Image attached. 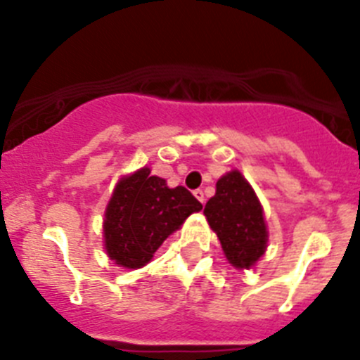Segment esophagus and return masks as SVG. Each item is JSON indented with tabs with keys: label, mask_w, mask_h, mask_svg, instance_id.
Here are the masks:
<instances>
[{
	"label": "esophagus",
	"mask_w": 360,
	"mask_h": 360,
	"mask_svg": "<svg viewBox=\"0 0 360 360\" xmlns=\"http://www.w3.org/2000/svg\"><path fill=\"white\" fill-rule=\"evenodd\" d=\"M195 196H196V200H198V202H205V196H203V191L202 189H196L195 191Z\"/></svg>",
	"instance_id": "34e87169"
}]
</instances>
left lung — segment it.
Masks as SVG:
<instances>
[{
  "mask_svg": "<svg viewBox=\"0 0 360 360\" xmlns=\"http://www.w3.org/2000/svg\"><path fill=\"white\" fill-rule=\"evenodd\" d=\"M203 214L236 269H249L263 256L269 238L263 209L241 173L231 171L219 178Z\"/></svg>",
  "mask_w": 360,
  "mask_h": 360,
  "instance_id": "8db88e82",
  "label": "left lung"
}]
</instances>
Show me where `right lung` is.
Returning <instances> with one entry per match:
<instances>
[{"label":"right lung","instance_id":"right-lung-1","mask_svg":"<svg viewBox=\"0 0 360 360\" xmlns=\"http://www.w3.org/2000/svg\"><path fill=\"white\" fill-rule=\"evenodd\" d=\"M148 167L122 178L106 209L104 241L108 256L120 266L141 269L184 219L202 209L186 187L169 189Z\"/></svg>","mask_w":360,"mask_h":360}]
</instances>
